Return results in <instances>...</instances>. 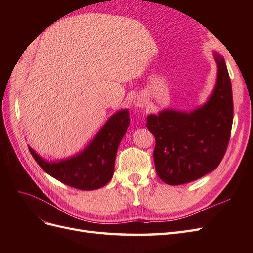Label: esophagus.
I'll list each match as a JSON object with an SVG mask.
<instances>
[{
  "label": "esophagus",
  "instance_id": "obj_1",
  "mask_svg": "<svg viewBox=\"0 0 253 253\" xmlns=\"http://www.w3.org/2000/svg\"><path fill=\"white\" fill-rule=\"evenodd\" d=\"M134 103H135L136 106H138V108H143V106L145 105V100H144L142 97H137L135 99Z\"/></svg>",
  "mask_w": 253,
  "mask_h": 253
}]
</instances>
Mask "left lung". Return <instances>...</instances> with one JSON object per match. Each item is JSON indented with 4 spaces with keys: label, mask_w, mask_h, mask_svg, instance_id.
Here are the masks:
<instances>
[{
    "label": "left lung",
    "mask_w": 253,
    "mask_h": 253,
    "mask_svg": "<svg viewBox=\"0 0 253 253\" xmlns=\"http://www.w3.org/2000/svg\"><path fill=\"white\" fill-rule=\"evenodd\" d=\"M217 80L210 98L192 112L164 110L149 115L147 127L155 137L153 152L159 178L183 185L215 170L231 135L233 98L224 58L214 53Z\"/></svg>",
    "instance_id": "obj_1"
}]
</instances>
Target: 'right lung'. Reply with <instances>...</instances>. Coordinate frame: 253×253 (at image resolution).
Wrapping results in <instances>:
<instances>
[{
  "label": "right lung",
  "mask_w": 253,
  "mask_h": 253,
  "mask_svg": "<svg viewBox=\"0 0 253 253\" xmlns=\"http://www.w3.org/2000/svg\"><path fill=\"white\" fill-rule=\"evenodd\" d=\"M131 122L128 110H121L109 118L86 149L60 162H47L30 148L37 164L65 185L79 190H96L105 186L114 174L118 145Z\"/></svg>",
  "instance_id": "right-lung-1"
}]
</instances>
